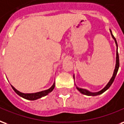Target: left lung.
Returning <instances> with one entry per match:
<instances>
[{
	"label": "left lung",
	"mask_w": 124,
	"mask_h": 124,
	"mask_svg": "<svg viewBox=\"0 0 124 124\" xmlns=\"http://www.w3.org/2000/svg\"><path fill=\"white\" fill-rule=\"evenodd\" d=\"M112 34V38L114 39V40L116 41V46L118 47V44H117V41L116 40L115 38H114V36H113V34L111 33ZM119 66H120V61H119V55H118V48H117V51H116V67L115 69H114V74H113L112 77L110 79V81H109V83H108V85L106 86L104 88H103L102 91H99L98 93H91V92H89V91H86L85 89H83V88H79L77 87V89H78V91L80 92L81 93L83 94H85V95H87V96H98L100 95L101 94H102L104 92H105L106 90H108V88H110V86L112 85V84L113 83L114 81V79H115L116 76V74L118 73V69H119Z\"/></svg>",
	"instance_id": "left-lung-1"
}]
</instances>
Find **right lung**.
Segmentation results:
<instances>
[{
    "label": "right lung",
    "instance_id": "add662e5",
    "mask_svg": "<svg viewBox=\"0 0 124 124\" xmlns=\"http://www.w3.org/2000/svg\"><path fill=\"white\" fill-rule=\"evenodd\" d=\"M12 88H13V90L15 91V93H16L17 94H18L19 96H20L22 98H25V99H27V100H37V99H38V98H41V97H43V96H45L47 95L49 93H51V91L53 90V88H55V83L53 84V86H51V88H49L48 90L41 91V92H39V93H32V94H24V93H20V92H19L18 91H17L16 88H14V86H12Z\"/></svg>",
    "mask_w": 124,
    "mask_h": 124
}]
</instances>
